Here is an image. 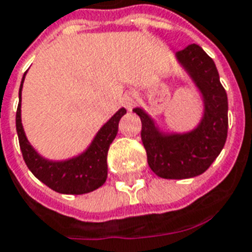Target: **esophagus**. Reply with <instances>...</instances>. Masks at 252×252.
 Instances as JSON below:
<instances>
[{
  "instance_id": "obj_1",
  "label": "esophagus",
  "mask_w": 252,
  "mask_h": 252,
  "mask_svg": "<svg viewBox=\"0 0 252 252\" xmlns=\"http://www.w3.org/2000/svg\"><path fill=\"white\" fill-rule=\"evenodd\" d=\"M136 102V95L135 94H128L126 95V98H125V106L130 110V109L135 105Z\"/></svg>"
}]
</instances>
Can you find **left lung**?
<instances>
[{
	"instance_id": "1",
	"label": "left lung",
	"mask_w": 252,
	"mask_h": 252,
	"mask_svg": "<svg viewBox=\"0 0 252 252\" xmlns=\"http://www.w3.org/2000/svg\"><path fill=\"white\" fill-rule=\"evenodd\" d=\"M202 93L205 114L200 126L183 135L163 136L153 120L139 108L142 142L154 173L163 179H189L209 168L227 138V94L213 59L200 46L190 44L176 54Z\"/></svg>"
}]
</instances>
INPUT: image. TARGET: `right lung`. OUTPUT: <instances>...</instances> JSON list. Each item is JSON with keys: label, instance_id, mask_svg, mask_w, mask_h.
Instances as JSON below:
<instances>
[{"label": "right lung", "instance_id": "add662e5", "mask_svg": "<svg viewBox=\"0 0 252 252\" xmlns=\"http://www.w3.org/2000/svg\"><path fill=\"white\" fill-rule=\"evenodd\" d=\"M25 80L23 75L19 88V104L15 114V126L18 134L19 147L25 163L35 177L55 192L65 194H83L94 190L104 184L108 177V151L118 132L121 117L126 114L120 109L95 135L93 143L80 157L67 161H48L35 153L26 139L21 124V91Z\"/></svg>", "mask_w": 252, "mask_h": 252}]
</instances>
